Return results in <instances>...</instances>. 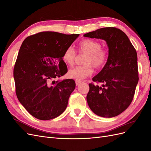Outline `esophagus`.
Returning <instances> with one entry per match:
<instances>
[{"label": "esophagus", "mask_w": 151, "mask_h": 151, "mask_svg": "<svg viewBox=\"0 0 151 151\" xmlns=\"http://www.w3.org/2000/svg\"><path fill=\"white\" fill-rule=\"evenodd\" d=\"M81 83V81H79V80H76V86H78L79 84H80Z\"/></svg>", "instance_id": "obj_1"}]
</instances>
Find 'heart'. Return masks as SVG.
Returning a JSON list of instances; mask_svg holds the SVG:
<instances>
[{"label":"heart","mask_w":151,"mask_h":151,"mask_svg":"<svg viewBox=\"0 0 151 151\" xmlns=\"http://www.w3.org/2000/svg\"><path fill=\"white\" fill-rule=\"evenodd\" d=\"M78 51L80 54H86L83 60L84 65L77 66L68 70V75L71 78L83 79L93 73V66L95 69H99L104 66L108 58V52L101 48L98 41L84 39L78 44ZM76 52L72 47L66 48L62 55L63 61L68 65L74 64Z\"/></svg>","instance_id":"obj_1"}]
</instances>
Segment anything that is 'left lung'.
Instances as JSON below:
<instances>
[{"instance_id": "8db88e82", "label": "left lung", "mask_w": 151, "mask_h": 151, "mask_svg": "<svg viewBox=\"0 0 151 151\" xmlns=\"http://www.w3.org/2000/svg\"><path fill=\"white\" fill-rule=\"evenodd\" d=\"M84 36L104 40L109 48L106 64L93 78L102 86L89 84L87 102L96 115L116 116L129 106L138 84L136 50L124 32L114 27L100 28Z\"/></svg>"}]
</instances>
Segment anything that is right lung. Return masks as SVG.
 <instances>
[{"mask_svg": "<svg viewBox=\"0 0 151 151\" xmlns=\"http://www.w3.org/2000/svg\"><path fill=\"white\" fill-rule=\"evenodd\" d=\"M79 36L43 31L22 42L14 68L16 93L21 104L36 118L51 120L66 109L75 81L53 80L67 73L62 55Z\"/></svg>", "mask_w": 151, "mask_h": 151, "instance_id": "obj_1", "label": "right lung"}]
</instances>
